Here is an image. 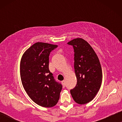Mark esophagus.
I'll list each match as a JSON object with an SVG mask.
<instances>
[{
  "label": "esophagus",
  "mask_w": 122,
  "mask_h": 122,
  "mask_svg": "<svg viewBox=\"0 0 122 122\" xmlns=\"http://www.w3.org/2000/svg\"><path fill=\"white\" fill-rule=\"evenodd\" d=\"M61 83H62L63 86H64V87H65V86H66V81H61Z\"/></svg>",
  "instance_id": "obj_1"
}]
</instances>
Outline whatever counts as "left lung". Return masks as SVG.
Wrapping results in <instances>:
<instances>
[{"instance_id": "1", "label": "left lung", "mask_w": 122, "mask_h": 122, "mask_svg": "<svg viewBox=\"0 0 122 122\" xmlns=\"http://www.w3.org/2000/svg\"><path fill=\"white\" fill-rule=\"evenodd\" d=\"M72 46L74 51V71L77 83L71 90L76 103L84 104L92 101L101 88L102 71L92 47L82 38H76L67 43Z\"/></svg>"}]
</instances>
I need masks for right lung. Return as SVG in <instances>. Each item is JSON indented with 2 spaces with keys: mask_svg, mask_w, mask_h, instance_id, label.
Returning <instances> with one entry per match:
<instances>
[{
  "mask_svg": "<svg viewBox=\"0 0 122 122\" xmlns=\"http://www.w3.org/2000/svg\"><path fill=\"white\" fill-rule=\"evenodd\" d=\"M57 45L38 42L21 57L20 73L23 86L32 101L43 107H52L59 101L62 86L49 69V56Z\"/></svg>",
  "mask_w": 122,
  "mask_h": 122,
  "instance_id": "right-lung-1",
  "label": "right lung"
}]
</instances>
